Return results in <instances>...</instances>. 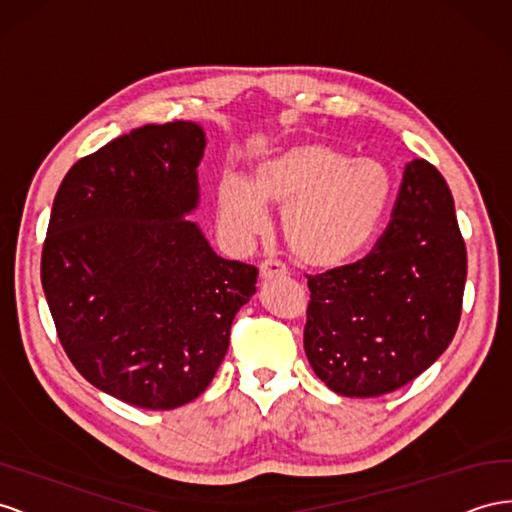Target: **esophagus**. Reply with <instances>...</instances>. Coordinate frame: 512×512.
<instances>
[{"label":"esophagus","mask_w":512,"mask_h":512,"mask_svg":"<svg viewBox=\"0 0 512 512\" xmlns=\"http://www.w3.org/2000/svg\"><path fill=\"white\" fill-rule=\"evenodd\" d=\"M288 269L282 265L278 260H265L260 265V280H273V278H280V275H286Z\"/></svg>","instance_id":"obj_1"}]
</instances>
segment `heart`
Listing matches in <instances>:
<instances>
[{"label":"heart","mask_w":512,"mask_h":512,"mask_svg":"<svg viewBox=\"0 0 512 512\" xmlns=\"http://www.w3.org/2000/svg\"><path fill=\"white\" fill-rule=\"evenodd\" d=\"M392 176L375 159H351L321 142H297L254 163L250 181L224 178L215 213L234 243H250L282 209L288 250L312 269H336L375 239L392 200Z\"/></svg>","instance_id":"b5f03b06"}]
</instances>
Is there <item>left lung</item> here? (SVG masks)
<instances>
[{"label": "left lung", "instance_id": "obj_1", "mask_svg": "<svg viewBox=\"0 0 512 512\" xmlns=\"http://www.w3.org/2000/svg\"><path fill=\"white\" fill-rule=\"evenodd\" d=\"M465 275L452 193L431 163L413 159L375 250L308 280L303 349L314 375L349 398L403 388L452 342Z\"/></svg>", "mask_w": 512, "mask_h": 512}]
</instances>
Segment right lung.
Here are the masks:
<instances>
[{
	"label": "right lung",
	"instance_id": "add662e5",
	"mask_svg": "<svg viewBox=\"0 0 512 512\" xmlns=\"http://www.w3.org/2000/svg\"><path fill=\"white\" fill-rule=\"evenodd\" d=\"M198 122L146 124L79 159L55 193L40 280L62 347L96 390L144 409L198 398L258 269L217 256Z\"/></svg>",
	"mask_w": 512,
	"mask_h": 512
}]
</instances>
